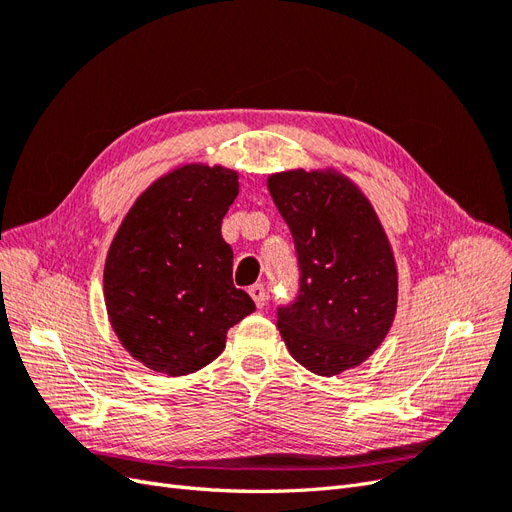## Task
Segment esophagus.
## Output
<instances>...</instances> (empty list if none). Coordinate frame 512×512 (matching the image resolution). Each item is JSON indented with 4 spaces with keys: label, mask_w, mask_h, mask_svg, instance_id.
Returning <instances> with one entry per match:
<instances>
[{
    "label": "esophagus",
    "mask_w": 512,
    "mask_h": 512,
    "mask_svg": "<svg viewBox=\"0 0 512 512\" xmlns=\"http://www.w3.org/2000/svg\"><path fill=\"white\" fill-rule=\"evenodd\" d=\"M250 297L254 299V303H256L258 307H265V305H267V288L262 286V284H254V286L250 288Z\"/></svg>",
    "instance_id": "1"
}]
</instances>
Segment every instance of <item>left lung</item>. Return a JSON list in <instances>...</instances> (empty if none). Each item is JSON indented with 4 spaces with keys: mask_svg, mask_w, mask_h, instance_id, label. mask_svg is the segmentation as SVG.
I'll return each instance as SVG.
<instances>
[{
    "mask_svg": "<svg viewBox=\"0 0 512 512\" xmlns=\"http://www.w3.org/2000/svg\"><path fill=\"white\" fill-rule=\"evenodd\" d=\"M299 262V294L277 307L288 352L318 376L361 365L389 333L397 267L374 207L335 170H286L267 181Z\"/></svg>",
    "mask_w": 512,
    "mask_h": 512,
    "instance_id": "8db88e82",
    "label": "left lung"
}]
</instances>
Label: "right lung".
Listing matches in <instances>:
<instances>
[{"label": "right lung", "mask_w": 512, "mask_h": 512, "mask_svg": "<svg viewBox=\"0 0 512 512\" xmlns=\"http://www.w3.org/2000/svg\"><path fill=\"white\" fill-rule=\"evenodd\" d=\"M224 166L185 164L153 181L123 218L104 265V301L121 346L166 376L218 359L226 333L250 316L232 284L222 220L239 194Z\"/></svg>", "instance_id": "add662e5"}]
</instances>
